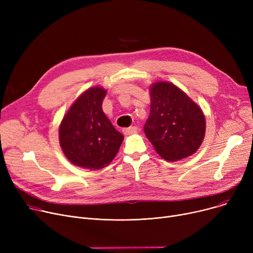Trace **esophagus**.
<instances>
[{
	"instance_id": "obj_1",
	"label": "esophagus",
	"mask_w": 253,
	"mask_h": 253,
	"mask_svg": "<svg viewBox=\"0 0 253 253\" xmlns=\"http://www.w3.org/2000/svg\"><path fill=\"white\" fill-rule=\"evenodd\" d=\"M138 130V128L136 126H132V127H128V128H124L123 129V133L125 135H129V134H132V133H136Z\"/></svg>"
}]
</instances>
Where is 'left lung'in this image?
<instances>
[{"instance_id": "obj_1", "label": "left lung", "mask_w": 253, "mask_h": 253, "mask_svg": "<svg viewBox=\"0 0 253 253\" xmlns=\"http://www.w3.org/2000/svg\"><path fill=\"white\" fill-rule=\"evenodd\" d=\"M151 111L143 130L158 155L169 162L195 154L205 137V116L194 100L166 81L150 86Z\"/></svg>"}]
</instances>
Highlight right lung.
Instances as JSON below:
<instances>
[{"label": "right lung", "mask_w": 253, "mask_h": 253, "mask_svg": "<svg viewBox=\"0 0 253 253\" xmlns=\"http://www.w3.org/2000/svg\"><path fill=\"white\" fill-rule=\"evenodd\" d=\"M103 87L84 91L59 125V143L68 160L81 168L98 170L116 157L124 139L102 111L106 94Z\"/></svg>", "instance_id": "1"}]
</instances>
